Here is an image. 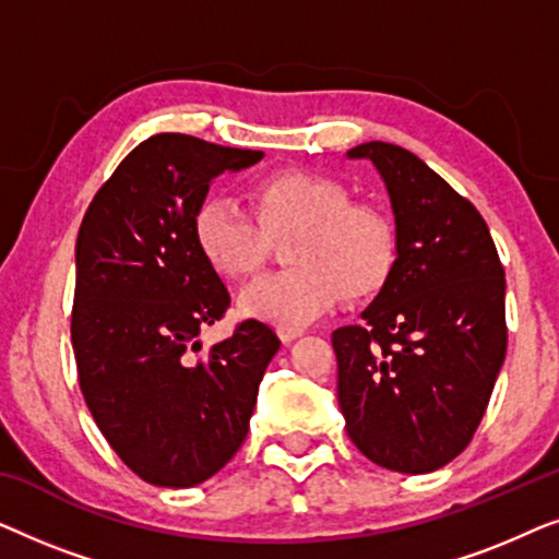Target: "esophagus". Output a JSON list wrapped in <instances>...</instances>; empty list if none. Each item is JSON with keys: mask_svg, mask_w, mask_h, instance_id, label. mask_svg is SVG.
<instances>
[{"mask_svg": "<svg viewBox=\"0 0 559 559\" xmlns=\"http://www.w3.org/2000/svg\"><path fill=\"white\" fill-rule=\"evenodd\" d=\"M280 338L285 341V343H289V341H295V338H300L302 335V328H280Z\"/></svg>", "mask_w": 559, "mask_h": 559, "instance_id": "1", "label": "esophagus"}]
</instances>
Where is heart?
<instances>
[{"instance_id":"b5f03b06","label":"heart","mask_w":559,"mask_h":559,"mask_svg":"<svg viewBox=\"0 0 559 559\" xmlns=\"http://www.w3.org/2000/svg\"><path fill=\"white\" fill-rule=\"evenodd\" d=\"M254 216L228 198L211 195L193 213V241L226 280H249L287 239L293 270L270 274L241 295L243 316L300 328L341 302L371 297L386 285L396 234L384 213L350 201L341 180L320 173L280 170L249 186Z\"/></svg>"}]
</instances>
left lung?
<instances>
[{
	"label": "left lung",
	"mask_w": 559,
	"mask_h": 559,
	"mask_svg": "<svg viewBox=\"0 0 559 559\" xmlns=\"http://www.w3.org/2000/svg\"><path fill=\"white\" fill-rule=\"evenodd\" d=\"M392 198L396 262L333 333L348 438L381 468L430 473L476 435L507 356V280L484 216L409 150L366 142Z\"/></svg>",
	"instance_id": "8db88e82"
}]
</instances>
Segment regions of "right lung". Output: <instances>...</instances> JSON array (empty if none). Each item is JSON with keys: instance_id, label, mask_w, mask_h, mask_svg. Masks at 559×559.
Listing matches in <instances>:
<instances>
[{"instance_id": "right-lung-1", "label": "right lung", "mask_w": 559, "mask_h": 559, "mask_svg": "<svg viewBox=\"0 0 559 559\" xmlns=\"http://www.w3.org/2000/svg\"><path fill=\"white\" fill-rule=\"evenodd\" d=\"M262 152L155 134L98 188L75 241L71 343L81 394L114 453L147 484L211 478L247 438L280 338L249 318L203 358L195 335L231 295L193 241V213L224 170Z\"/></svg>"}]
</instances>
